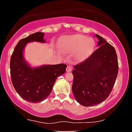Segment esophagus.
<instances>
[{"instance_id":"esophagus-1","label":"esophagus","mask_w":132,"mask_h":132,"mask_svg":"<svg viewBox=\"0 0 132 132\" xmlns=\"http://www.w3.org/2000/svg\"><path fill=\"white\" fill-rule=\"evenodd\" d=\"M72 71V68L70 67V66L68 65L67 68H66V72H71Z\"/></svg>"}]
</instances>
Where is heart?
Here are the masks:
<instances>
[{"label":"heart","instance_id":"heart-1","mask_svg":"<svg viewBox=\"0 0 132 132\" xmlns=\"http://www.w3.org/2000/svg\"><path fill=\"white\" fill-rule=\"evenodd\" d=\"M95 42L90 37L82 35H75L66 37L61 43L60 47L69 52H75L76 59L82 60L93 50Z\"/></svg>","mask_w":132,"mask_h":132}]
</instances>
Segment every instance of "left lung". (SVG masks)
Wrapping results in <instances>:
<instances>
[{
  "instance_id": "obj_1",
  "label": "left lung",
  "mask_w": 132,
  "mask_h": 132,
  "mask_svg": "<svg viewBox=\"0 0 132 132\" xmlns=\"http://www.w3.org/2000/svg\"><path fill=\"white\" fill-rule=\"evenodd\" d=\"M99 47L87 59L74 66L72 93L76 101L85 107L107 99L116 82L118 61L116 50L100 35Z\"/></svg>"
}]
</instances>
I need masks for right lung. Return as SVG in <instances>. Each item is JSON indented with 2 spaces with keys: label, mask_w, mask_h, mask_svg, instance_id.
<instances>
[{
  "label": "right lung",
  "mask_w": 132,
  "mask_h": 132,
  "mask_svg": "<svg viewBox=\"0 0 132 132\" xmlns=\"http://www.w3.org/2000/svg\"><path fill=\"white\" fill-rule=\"evenodd\" d=\"M44 34L37 32L18 42L10 62L11 78L16 93L25 100L35 103L47 98L52 90L57 78L65 73L67 65L59 64L45 65L32 68L24 61L23 52L27 43H44Z\"/></svg>",
  "instance_id": "add662e5"
}]
</instances>
